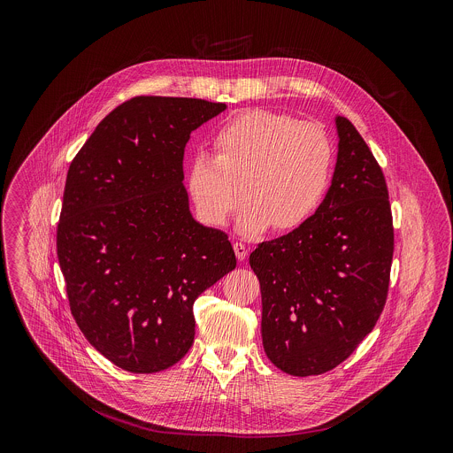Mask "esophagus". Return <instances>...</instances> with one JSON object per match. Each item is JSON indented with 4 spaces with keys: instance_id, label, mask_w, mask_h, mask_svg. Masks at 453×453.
<instances>
[{
    "instance_id": "obj_1",
    "label": "esophagus",
    "mask_w": 453,
    "mask_h": 453,
    "mask_svg": "<svg viewBox=\"0 0 453 453\" xmlns=\"http://www.w3.org/2000/svg\"><path fill=\"white\" fill-rule=\"evenodd\" d=\"M233 249H234V254H236L238 260H240V262H243L245 257H247V252H249L247 245H245V243H242V242H234V243H233Z\"/></svg>"
}]
</instances>
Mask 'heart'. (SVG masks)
<instances>
[{
  "mask_svg": "<svg viewBox=\"0 0 453 453\" xmlns=\"http://www.w3.org/2000/svg\"><path fill=\"white\" fill-rule=\"evenodd\" d=\"M215 150L217 157L199 152L188 170L189 197L213 227L226 226L245 199L243 233L271 226L276 233L294 231L317 213L332 182L335 150L328 134L285 112L234 116L217 133Z\"/></svg>",
  "mask_w": 453,
  "mask_h": 453,
  "instance_id": "b5f03b06",
  "label": "heart"
}]
</instances>
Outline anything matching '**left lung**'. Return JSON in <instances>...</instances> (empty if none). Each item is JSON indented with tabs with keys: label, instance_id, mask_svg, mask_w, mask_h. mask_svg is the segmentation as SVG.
Segmentation results:
<instances>
[{
	"label": "left lung",
	"instance_id": "8db88e82",
	"mask_svg": "<svg viewBox=\"0 0 453 453\" xmlns=\"http://www.w3.org/2000/svg\"><path fill=\"white\" fill-rule=\"evenodd\" d=\"M337 166L317 213L249 256L265 353L292 376L342 364L372 332L389 292L395 227L385 175L348 118L337 116Z\"/></svg>",
	"mask_w": 453,
	"mask_h": 453
}]
</instances>
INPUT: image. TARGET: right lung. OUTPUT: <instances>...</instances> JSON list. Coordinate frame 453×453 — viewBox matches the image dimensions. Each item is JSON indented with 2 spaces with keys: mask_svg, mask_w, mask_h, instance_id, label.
<instances>
[{
  "mask_svg": "<svg viewBox=\"0 0 453 453\" xmlns=\"http://www.w3.org/2000/svg\"><path fill=\"white\" fill-rule=\"evenodd\" d=\"M222 102L134 96L73 157L57 224L70 310L89 344L128 372L177 364L193 303L236 267L224 231L193 220L182 179L191 131Z\"/></svg>",
  "mask_w": 453,
  "mask_h": 453,
  "instance_id": "add662e5",
  "label": "right lung"
}]
</instances>
